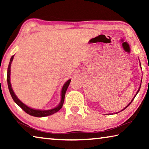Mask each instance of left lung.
Masks as SVG:
<instances>
[{
    "label": "left lung",
    "mask_w": 149,
    "mask_h": 149,
    "mask_svg": "<svg viewBox=\"0 0 149 149\" xmlns=\"http://www.w3.org/2000/svg\"><path fill=\"white\" fill-rule=\"evenodd\" d=\"M140 65H141V64H140ZM141 81H142V80H141ZM141 84L140 85V87H139V89H138V91H137V93H136V95H135V97H133V99H132V101H131V102H130V104H128L127 106H126V107H125V108H123V110H122V111H123V110H125V108H127V107H128V106H129V105H130V104H131V103H132V102L133 101V99H134V98L135 97V96H136V95H137V93H139V90H140V88H141ZM117 113H118V112H117ZM117 113H116V114H117Z\"/></svg>",
    "instance_id": "left-lung-1"
}]
</instances>
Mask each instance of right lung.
Here are the masks:
<instances>
[{
  "instance_id": "right-lung-1",
  "label": "right lung",
  "mask_w": 149,
  "mask_h": 149,
  "mask_svg": "<svg viewBox=\"0 0 149 149\" xmlns=\"http://www.w3.org/2000/svg\"><path fill=\"white\" fill-rule=\"evenodd\" d=\"M14 55H13L11 57L10 60L9 62V65L8 67V71H7V82H8V89L10 93L12 96V99H13L14 101L16 103V104L19 106V107L22 108V110L25 111L27 114H28L31 116H35V117H45V116H50L54 114V113L57 112L58 111H59L60 109H61L63 104H64V98H65V92H66V90L68 87L71 81V79L68 80L65 84L64 85V86L62 87V92H61V100H60V102L59 103V104L58 105V107L56 108H52V109L50 110H38V109H33V108H29V107H27V105L24 104L21 100L18 99V98L17 97V96L15 95V93L14 92L13 89H12V86H11V84H10V67H11V64L12 62V60H13Z\"/></svg>"
}]
</instances>
